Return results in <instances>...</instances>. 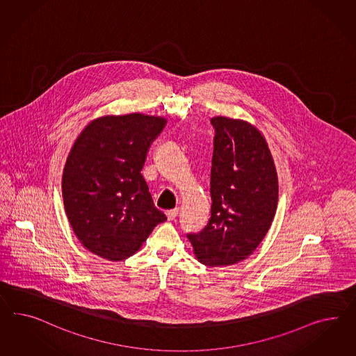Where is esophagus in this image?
I'll list each match as a JSON object with an SVG mask.
<instances>
[{
	"label": "esophagus",
	"mask_w": 356,
	"mask_h": 356,
	"mask_svg": "<svg viewBox=\"0 0 356 356\" xmlns=\"http://www.w3.org/2000/svg\"><path fill=\"white\" fill-rule=\"evenodd\" d=\"M165 215H167L168 220H173L179 215V209L176 207V209H172V210H168V211H165Z\"/></svg>",
	"instance_id": "1"
}]
</instances>
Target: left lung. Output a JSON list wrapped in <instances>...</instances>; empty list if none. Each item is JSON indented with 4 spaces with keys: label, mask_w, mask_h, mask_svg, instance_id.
I'll return each instance as SVG.
<instances>
[{
    "label": "left lung",
    "mask_w": 356,
    "mask_h": 356,
    "mask_svg": "<svg viewBox=\"0 0 356 356\" xmlns=\"http://www.w3.org/2000/svg\"><path fill=\"white\" fill-rule=\"evenodd\" d=\"M211 218L189 233L195 258L209 267L250 257L267 234L279 201V179L268 144L249 122L215 116Z\"/></svg>",
    "instance_id": "8db88e82"
}]
</instances>
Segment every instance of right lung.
Masks as SVG:
<instances>
[{
    "instance_id": "right-lung-1",
    "label": "right lung",
    "mask_w": 356,
    "mask_h": 356,
    "mask_svg": "<svg viewBox=\"0 0 356 356\" xmlns=\"http://www.w3.org/2000/svg\"><path fill=\"white\" fill-rule=\"evenodd\" d=\"M165 123L162 116L140 113L101 116L72 145L62 176L65 210L77 240L97 257H132L154 227L167 220L141 175Z\"/></svg>"
}]
</instances>
